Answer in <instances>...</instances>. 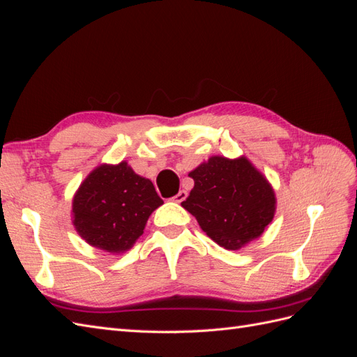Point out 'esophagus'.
Returning a JSON list of instances; mask_svg holds the SVG:
<instances>
[{"label": "esophagus", "mask_w": 357, "mask_h": 357, "mask_svg": "<svg viewBox=\"0 0 357 357\" xmlns=\"http://www.w3.org/2000/svg\"><path fill=\"white\" fill-rule=\"evenodd\" d=\"M186 197H188V192L186 190H180L177 195L172 197V201H174V202H183V201L186 199Z\"/></svg>", "instance_id": "34e87169"}]
</instances>
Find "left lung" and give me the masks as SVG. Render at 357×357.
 <instances>
[{
	"label": "left lung",
	"mask_w": 357,
	"mask_h": 357,
	"mask_svg": "<svg viewBox=\"0 0 357 357\" xmlns=\"http://www.w3.org/2000/svg\"><path fill=\"white\" fill-rule=\"evenodd\" d=\"M195 181L181 207L226 250L259 238L275 213V193L250 160L211 156L189 172Z\"/></svg>",
	"instance_id": "left-lung-1"
}]
</instances>
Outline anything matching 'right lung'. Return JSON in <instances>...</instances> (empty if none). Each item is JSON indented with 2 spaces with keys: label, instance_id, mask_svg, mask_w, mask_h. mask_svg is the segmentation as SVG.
<instances>
[{
  "label": "right lung",
  "instance_id": "obj_1",
  "mask_svg": "<svg viewBox=\"0 0 357 357\" xmlns=\"http://www.w3.org/2000/svg\"><path fill=\"white\" fill-rule=\"evenodd\" d=\"M164 204L153 183L126 162L100 165L73 198V223L82 238L101 250L123 253L143 235L149 215Z\"/></svg>",
  "mask_w": 357,
  "mask_h": 357
}]
</instances>
